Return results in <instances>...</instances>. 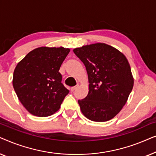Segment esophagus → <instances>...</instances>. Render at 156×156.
Here are the masks:
<instances>
[{"label": "esophagus", "instance_id": "34e87169", "mask_svg": "<svg viewBox=\"0 0 156 156\" xmlns=\"http://www.w3.org/2000/svg\"><path fill=\"white\" fill-rule=\"evenodd\" d=\"M79 87V84H76V86H74V87H71V89H70V90H71V91H74L75 90V89L77 88V87Z\"/></svg>", "mask_w": 156, "mask_h": 156}]
</instances>
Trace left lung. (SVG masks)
<instances>
[{"label": "left lung", "instance_id": "left-lung-1", "mask_svg": "<svg viewBox=\"0 0 156 156\" xmlns=\"http://www.w3.org/2000/svg\"><path fill=\"white\" fill-rule=\"evenodd\" d=\"M73 52L86 67L89 93L78 100L82 114L97 122L114 118L126 103L133 78L125 55L105 43L82 46Z\"/></svg>", "mask_w": 156, "mask_h": 156}]
</instances>
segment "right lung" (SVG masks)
Here are the masks:
<instances>
[{"mask_svg":"<svg viewBox=\"0 0 156 156\" xmlns=\"http://www.w3.org/2000/svg\"><path fill=\"white\" fill-rule=\"evenodd\" d=\"M69 51L62 47H41L17 65L12 85L21 104L31 114L46 117L59 109L69 91L62 83L59 70Z\"/></svg>","mask_w":156,"mask_h":156,"instance_id":"right-lung-1","label":"right lung"}]
</instances>
